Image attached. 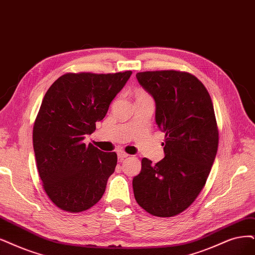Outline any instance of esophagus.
Listing matches in <instances>:
<instances>
[{
    "label": "esophagus",
    "mask_w": 255,
    "mask_h": 255,
    "mask_svg": "<svg viewBox=\"0 0 255 255\" xmlns=\"http://www.w3.org/2000/svg\"><path fill=\"white\" fill-rule=\"evenodd\" d=\"M127 156H128V154L125 151H123V150H118V157L120 161H122V159H124Z\"/></svg>",
    "instance_id": "34e87169"
}]
</instances>
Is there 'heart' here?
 <instances>
[{
    "instance_id": "heart-1",
    "label": "heart",
    "mask_w": 255,
    "mask_h": 255,
    "mask_svg": "<svg viewBox=\"0 0 255 255\" xmlns=\"http://www.w3.org/2000/svg\"><path fill=\"white\" fill-rule=\"evenodd\" d=\"M136 97H148V94H147L145 91L140 90V91H138V92L136 93Z\"/></svg>"
}]
</instances>
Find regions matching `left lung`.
Masks as SVG:
<instances>
[{
	"label": "left lung",
	"instance_id": "left-lung-1",
	"mask_svg": "<svg viewBox=\"0 0 255 255\" xmlns=\"http://www.w3.org/2000/svg\"><path fill=\"white\" fill-rule=\"evenodd\" d=\"M155 101V122L165 132L162 161L142 159L133 177L137 204L148 213L170 218L189 207L204 188L219 147L213 104L203 83L176 70L136 73Z\"/></svg>",
	"mask_w": 255,
	"mask_h": 255
}]
</instances>
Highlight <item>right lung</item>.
Instances as JSON below:
<instances>
[{"instance_id": "1", "label": "right lung", "mask_w": 255, "mask_h": 255, "mask_svg": "<svg viewBox=\"0 0 255 255\" xmlns=\"http://www.w3.org/2000/svg\"><path fill=\"white\" fill-rule=\"evenodd\" d=\"M131 73H66L47 90L34 122L32 140L44 190L60 209L85 211L105 192L118 155L83 140L105 118L111 101Z\"/></svg>"}]
</instances>
